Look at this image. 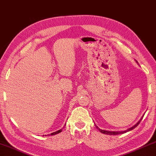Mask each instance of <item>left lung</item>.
Instances as JSON below:
<instances>
[{
	"label": "left lung",
	"mask_w": 156,
	"mask_h": 156,
	"mask_svg": "<svg viewBox=\"0 0 156 156\" xmlns=\"http://www.w3.org/2000/svg\"><path fill=\"white\" fill-rule=\"evenodd\" d=\"M142 118H141L140 120L138 123H136V125H135L133 126H132V127H131V128L128 129L127 130L124 131H105V130H102V129H100L98 127V126H96V127L98 129V130L100 131V132H101V133H104V134H107V135H118V134H122V133H126V132H128L129 131L132 130V129H133L134 128H136V126L139 125L140 122V121L142 120Z\"/></svg>",
	"instance_id": "obj_1"
}]
</instances>
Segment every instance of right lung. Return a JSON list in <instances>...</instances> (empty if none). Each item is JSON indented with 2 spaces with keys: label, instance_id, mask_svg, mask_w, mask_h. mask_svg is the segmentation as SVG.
<instances>
[{
  "label": "right lung",
  "instance_id": "obj_1",
  "mask_svg": "<svg viewBox=\"0 0 156 156\" xmlns=\"http://www.w3.org/2000/svg\"><path fill=\"white\" fill-rule=\"evenodd\" d=\"M62 131V129H60V130H58V131H56V132H54V133H51V134H49V135H51V136H54V135H55V134H57V133H60V132Z\"/></svg>",
  "mask_w": 156,
  "mask_h": 156
}]
</instances>
